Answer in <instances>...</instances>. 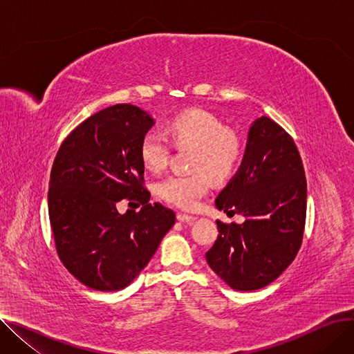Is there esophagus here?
<instances>
[{"label": "esophagus", "instance_id": "34e87169", "mask_svg": "<svg viewBox=\"0 0 354 354\" xmlns=\"http://www.w3.org/2000/svg\"><path fill=\"white\" fill-rule=\"evenodd\" d=\"M176 218H178L179 222H187V224H192V222L196 219V216L188 215V214H183V212H178Z\"/></svg>", "mask_w": 354, "mask_h": 354}]
</instances>
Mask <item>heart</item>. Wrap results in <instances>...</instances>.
<instances>
[{
    "label": "heart",
    "instance_id": "obj_1",
    "mask_svg": "<svg viewBox=\"0 0 354 354\" xmlns=\"http://www.w3.org/2000/svg\"><path fill=\"white\" fill-rule=\"evenodd\" d=\"M166 132L175 145L196 149L192 167L198 172L166 178L159 183L158 192L172 205L192 211L211 188L208 171L215 180H225L235 172L243 153V142L234 130L203 109H187L175 115L167 122ZM169 152V140L158 130H149L142 138L139 153L146 169L162 171Z\"/></svg>",
    "mask_w": 354,
    "mask_h": 354
}]
</instances>
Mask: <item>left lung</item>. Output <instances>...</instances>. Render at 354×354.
Wrapping results in <instances>:
<instances>
[{"label":"left lung","instance_id":"8db88e82","mask_svg":"<svg viewBox=\"0 0 354 354\" xmlns=\"http://www.w3.org/2000/svg\"><path fill=\"white\" fill-rule=\"evenodd\" d=\"M215 207L247 218L241 225L216 221L219 234L205 254L231 288H263L294 261L306 224L307 182L297 146L280 124L267 116L252 122L243 163Z\"/></svg>","mask_w":354,"mask_h":354}]
</instances>
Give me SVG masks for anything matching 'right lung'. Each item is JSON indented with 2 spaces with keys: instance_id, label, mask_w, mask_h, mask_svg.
<instances>
[{
  "instance_id": "right-lung-1",
  "label": "right lung",
  "mask_w": 354,
  "mask_h": 354,
  "mask_svg": "<svg viewBox=\"0 0 354 354\" xmlns=\"http://www.w3.org/2000/svg\"><path fill=\"white\" fill-rule=\"evenodd\" d=\"M155 119L133 104H115L79 124L62 143L48 183V216L64 267L84 286L118 291L151 261L175 212L149 203L139 147ZM142 203L119 214L117 202Z\"/></svg>"
}]
</instances>
